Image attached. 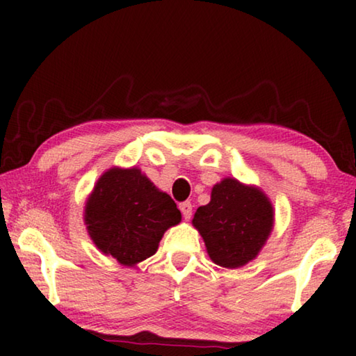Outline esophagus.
Here are the masks:
<instances>
[{"label":"esophagus","instance_id":"esophagus-1","mask_svg":"<svg viewBox=\"0 0 356 356\" xmlns=\"http://www.w3.org/2000/svg\"><path fill=\"white\" fill-rule=\"evenodd\" d=\"M179 209H180V212H182L185 220H190V218H191V212H193L191 202H188V201L180 202V204H179Z\"/></svg>","mask_w":356,"mask_h":356}]
</instances>
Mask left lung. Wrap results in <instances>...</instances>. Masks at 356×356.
Listing matches in <instances>:
<instances>
[{"label":"left lung","instance_id":"1","mask_svg":"<svg viewBox=\"0 0 356 356\" xmlns=\"http://www.w3.org/2000/svg\"><path fill=\"white\" fill-rule=\"evenodd\" d=\"M193 225L201 232L215 264L242 267L257 256L273 226V207L261 190L225 179L207 206L196 210Z\"/></svg>","mask_w":356,"mask_h":356}]
</instances>
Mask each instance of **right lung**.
Listing matches in <instances>:
<instances>
[{"instance_id": "right-lung-1", "label": "right lung", "mask_w": 356, "mask_h": 356, "mask_svg": "<svg viewBox=\"0 0 356 356\" xmlns=\"http://www.w3.org/2000/svg\"><path fill=\"white\" fill-rule=\"evenodd\" d=\"M84 221L99 250L135 265L154 254L166 229L180 221V212L140 170L113 168L94 186Z\"/></svg>"}]
</instances>
